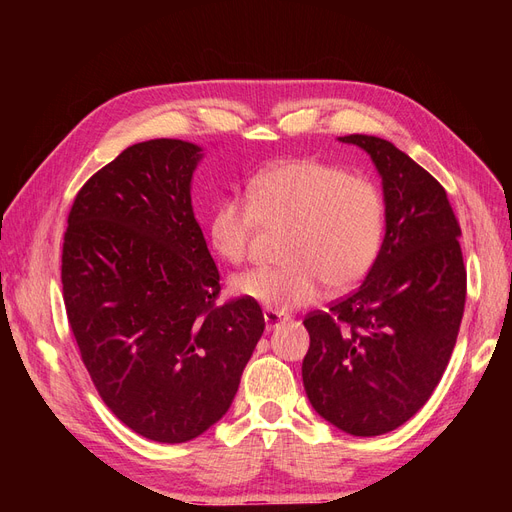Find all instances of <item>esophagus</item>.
<instances>
[{
    "mask_svg": "<svg viewBox=\"0 0 512 512\" xmlns=\"http://www.w3.org/2000/svg\"><path fill=\"white\" fill-rule=\"evenodd\" d=\"M286 320H288V318H286L284 314L273 312V309H265V327H267V331L277 329V327H280V324H284Z\"/></svg>",
    "mask_w": 512,
    "mask_h": 512,
    "instance_id": "1",
    "label": "esophagus"
}]
</instances>
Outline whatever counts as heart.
Instances as JSON below:
<instances>
[{
	"instance_id": "b5f03b06",
	"label": "heart",
	"mask_w": 512,
	"mask_h": 512,
	"mask_svg": "<svg viewBox=\"0 0 512 512\" xmlns=\"http://www.w3.org/2000/svg\"><path fill=\"white\" fill-rule=\"evenodd\" d=\"M260 226H286L284 265L232 277V292L290 312L318 301L327 284L350 288L371 269L384 235V200L369 179L318 160H288L256 173L247 200L222 198L209 215L207 235L215 254L239 265Z\"/></svg>"
}]
</instances>
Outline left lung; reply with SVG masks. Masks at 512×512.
Here are the masks:
<instances>
[{
    "instance_id": "obj_1",
    "label": "left lung",
    "mask_w": 512,
    "mask_h": 512,
    "mask_svg": "<svg viewBox=\"0 0 512 512\" xmlns=\"http://www.w3.org/2000/svg\"><path fill=\"white\" fill-rule=\"evenodd\" d=\"M382 177L386 232L365 282L303 320V386L350 436H382L425 406L451 359L466 305L461 228L442 185L378 136L350 134Z\"/></svg>"
}]
</instances>
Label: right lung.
<instances>
[{"label":"right lung","instance_id":"add662e5","mask_svg":"<svg viewBox=\"0 0 512 512\" xmlns=\"http://www.w3.org/2000/svg\"><path fill=\"white\" fill-rule=\"evenodd\" d=\"M203 149H123L76 194L61 254L70 329L104 404L138 436L179 444L228 412L265 331L258 303L215 305L220 271L192 209Z\"/></svg>","mask_w":512,"mask_h":512}]
</instances>
